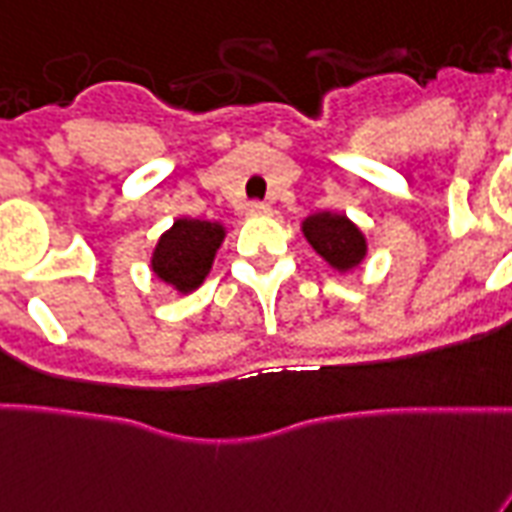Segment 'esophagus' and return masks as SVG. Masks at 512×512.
I'll return each mask as SVG.
<instances>
[{"label": "esophagus", "instance_id": "34e87169", "mask_svg": "<svg viewBox=\"0 0 512 512\" xmlns=\"http://www.w3.org/2000/svg\"><path fill=\"white\" fill-rule=\"evenodd\" d=\"M245 213H248V216H269V213H272V208H269L267 202L253 200L245 205Z\"/></svg>", "mask_w": 512, "mask_h": 512}]
</instances>
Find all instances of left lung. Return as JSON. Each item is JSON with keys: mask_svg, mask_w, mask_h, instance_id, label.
Returning a JSON list of instances; mask_svg holds the SVG:
<instances>
[{"mask_svg": "<svg viewBox=\"0 0 512 512\" xmlns=\"http://www.w3.org/2000/svg\"><path fill=\"white\" fill-rule=\"evenodd\" d=\"M304 237L339 272L358 267L366 256V240L347 216L339 213H315L304 221Z\"/></svg>", "mask_w": 512, "mask_h": 512, "instance_id": "obj_1", "label": "left lung"}]
</instances>
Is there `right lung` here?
Returning a JSON list of instances; mask_svg holds the SVG:
<instances>
[{
  "label": "right lung",
  "mask_w": 512,
  "mask_h": 512,
  "mask_svg": "<svg viewBox=\"0 0 512 512\" xmlns=\"http://www.w3.org/2000/svg\"><path fill=\"white\" fill-rule=\"evenodd\" d=\"M221 240H224L221 224L178 219L154 248V275L176 285L181 293L194 291L211 272L213 256L219 251Z\"/></svg>",
  "instance_id": "add662e5"
}]
</instances>
